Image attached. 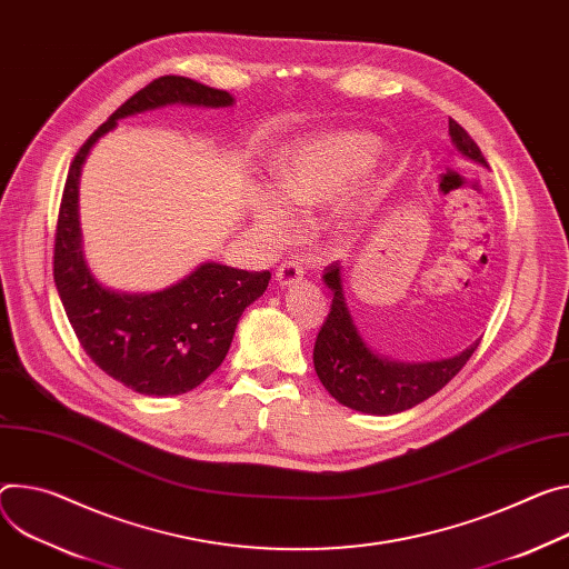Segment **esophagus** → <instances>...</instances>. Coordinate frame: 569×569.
<instances>
[{
	"label": "esophagus",
	"mask_w": 569,
	"mask_h": 569,
	"mask_svg": "<svg viewBox=\"0 0 569 569\" xmlns=\"http://www.w3.org/2000/svg\"><path fill=\"white\" fill-rule=\"evenodd\" d=\"M306 274V268L299 263V261H283L279 268H277V283L281 288H288L297 281H301Z\"/></svg>",
	"instance_id": "esophagus-1"
}]
</instances>
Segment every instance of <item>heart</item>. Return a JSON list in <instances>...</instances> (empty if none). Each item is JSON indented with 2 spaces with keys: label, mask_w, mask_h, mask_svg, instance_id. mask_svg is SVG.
Segmentation results:
<instances>
[{
  "label": "heart",
  "mask_w": 569,
  "mask_h": 569,
  "mask_svg": "<svg viewBox=\"0 0 569 569\" xmlns=\"http://www.w3.org/2000/svg\"><path fill=\"white\" fill-rule=\"evenodd\" d=\"M379 153V140L360 131H329L303 138L279 159L274 190L258 188L249 216L253 229L270 242H283L297 227L295 213L313 211L333 201L360 172H366ZM360 213L358 194H345L333 220L353 227Z\"/></svg>",
  "instance_id": "heart-1"
}]
</instances>
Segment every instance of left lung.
I'll list each match as a JSON object with an SVG mask.
<instances>
[{
    "instance_id": "obj_1",
    "label": "left lung",
    "mask_w": 569,
    "mask_h": 569,
    "mask_svg": "<svg viewBox=\"0 0 569 569\" xmlns=\"http://www.w3.org/2000/svg\"><path fill=\"white\" fill-rule=\"evenodd\" d=\"M449 136L460 157L488 168L479 144L456 120H449ZM322 281L333 299L331 313L316 340L313 366L329 395L351 410L370 412V416H395V412L418 406L442 390L479 347V342H475L451 358L425 360V363H406V360L383 356L366 342L353 322L342 290L340 263H331Z\"/></svg>"
}]
</instances>
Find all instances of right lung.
I'll use <instances>...</instances> for the list:
<instances>
[{
    "instance_id": "right-lung-1",
    "label": "right lung",
    "mask_w": 569,
    "mask_h": 569,
    "mask_svg": "<svg viewBox=\"0 0 569 569\" xmlns=\"http://www.w3.org/2000/svg\"><path fill=\"white\" fill-rule=\"evenodd\" d=\"M172 104L227 109L236 99L174 74L127 99L70 166L54 244V283L81 347L109 377L151 397L181 395L209 379L222 366L242 311L266 292L272 277L268 270L247 272L206 261L159 292H122L92 274L79 222V179L88 153L118 120Z\"/></svg>"
}]
</instances>
